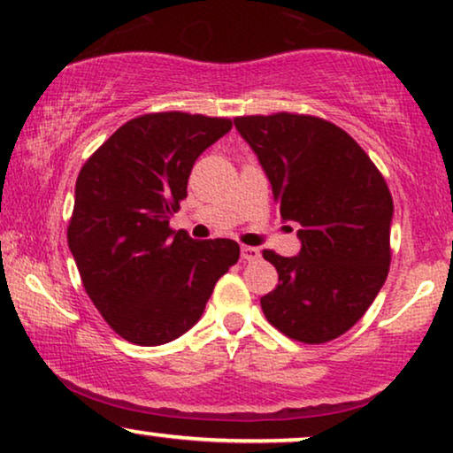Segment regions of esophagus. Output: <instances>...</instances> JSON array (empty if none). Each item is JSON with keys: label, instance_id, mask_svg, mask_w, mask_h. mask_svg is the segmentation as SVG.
<instances>
[{"label": "esophagus", "instance_id": "1", "mask_svg": "<svg viewBox=\"0 0 453 453\" xmlns=\"http://www.w3.org/2000/svg\"><path fill=\"white\" fill-rule=\"evenodd\" d=\"M259 256H262V253H259L257 247H250V245L241 247V259H243V262H256V259H259Z\"/></svg>", "mask_w": 453, "mask_h": 453}]
</instances>
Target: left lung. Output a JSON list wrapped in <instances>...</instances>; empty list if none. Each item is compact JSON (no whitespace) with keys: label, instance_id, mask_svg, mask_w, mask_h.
<instances>
[{"label":"left lung","instance_id":"1","mask_svg":"<svg viewBox=\"0 0 453 453\" xmlns=\"http://www.w3.org/2000/svg\"><path fill=\"white\" fill-rule=\"evenodd\" d=\"M282 220L299 222V256L265 250L278 287L262 296L284 336L321 344L349 332L389 270L394 202L386 179L344 129L311 115L237 117Z\"/></svg>","mask_w":453,"mask_h":453}]
</instances>
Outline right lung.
Masks as SVG:
<instances>
[{
	"label": "right lung",
	"instance_id": "obj_1",
	"mask_svg": "<svg viewBox=\"0 0 453 453\" xmlns=\"http://www.w3.org/2000/svg\"><path fill=\"white\" fill-rule=\"evenodd\" d=\"M231 127L179 111L135 117L80 171L67 245L90 301L127 342L166 344L194 327L237 264L233 239L196 241L169 226L191 166Z\"/></svg>",
	"mask_w": 453,
	"mask_h": 453
}]
</instances>
